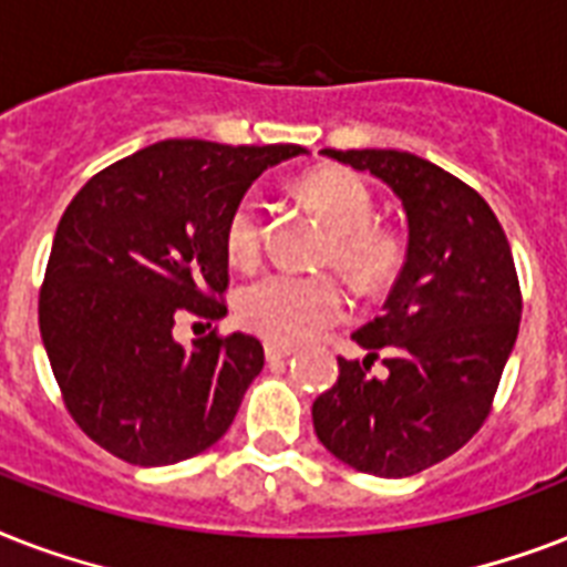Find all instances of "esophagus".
I'll return each instance as SVG.
<instances>
[{
  "instance_id": "obj_1",
  "label": "esophagus",
  "mask_w": 567,
  "mask_h": 567,
  "mask_svg": "<svg viewBox=\"0 0 567 567\" xmlns=\"http://www.w3.org/2000/svg\"><path fill=\"white\" fill-rule=\"evenodd\" d=\"M265 355H267V362H282V359L293 355V347L291 344H276V341H267Z\"/></svg>"
}]
</instances>
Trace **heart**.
<instances>
[{
	"mask_svg": "<svg viewBox=\"0 0 567 567\" xmlns=\"http://www.w3.org/2000/svg\"><path fill=\"white\" fill-rule=\"evenodd\" d=\"M306 203L323 217L332 240L327 261L344 270L362 291H379L405 265V240L391 226L373 223V194L359 173L323 167L300 182ZM223 247L235 267H256L265 249V217L256 194L231 205L223 226ZM350 300L327 274H267L240 288L238 318L256 336L276 344H300L347 318Z\"/></svg>",
	"mask_w": 567,
	"mask_h": 567,
	"instance_id": "1",
	"label": "heart"
}]
</instances>
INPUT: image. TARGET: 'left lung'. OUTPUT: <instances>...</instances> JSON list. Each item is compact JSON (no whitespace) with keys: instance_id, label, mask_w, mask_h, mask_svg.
<instances>
[{"instance_id":"left-lung-1","label":"left lung","mask_w":567,"mask_h":567,"mask_svg":"<svg viewBox=\"0 0 567 567\" xmlns=\"http://www.w3.org/2000/svg\"><path fill=\"white\" fill-rule=\"evenodd\" d=\"M382 179L409 220L405 265L382 315L353 332L362 362L338 359L315 400L320 444L362 474L400 480L465 447L483 426L520 323L506 231L483 196L426 158L396 150H323ZM386 355L385 378L370 364Z\"/></svg>"}]
</instances>
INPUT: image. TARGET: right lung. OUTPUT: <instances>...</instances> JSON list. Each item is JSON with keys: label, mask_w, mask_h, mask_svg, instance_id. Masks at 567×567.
I'll use <instances>...</instances> for the list:
<instances>
[{"label": "right lung", "mask_w": 567, "mask_h": 567, "mask_svg": "<svg viewBox=\"0 0 567 567\" xmlns=\"http://www.w3.org/2000/svg\"><path fill=\"white\" fill-rule=\"evenodd\" d=\"M297 144L162 141L100 171L66 205L40 288V336L66 412L141 467L203 453L229 430L265 368L258 338H173L220 320L231 205Z\"/></svg>", "instance_id": "add662e5"}]
</instances>
